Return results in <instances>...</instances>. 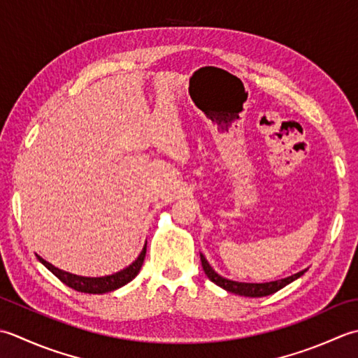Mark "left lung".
Here are the masks:
<instances>
[{"mask_svg":"<svg viewBox=\"0 0 358 358\" xmlns=\"http://www.w3.org/2000/svg\"><path fill=\"white\" fill-rule=\"evenodd\" d=\"M201 262H202L203 272H206V275L208 276V280L213 281L216 286H220L227 292H231V294L243 295V296H252V298L272 295V294H275V292L282 289L284 286H287V284H290L292 281L300 278V276L304 275V272H306V271H301L295 275L287 276V278L276 280V281H271V282H238V281H231V280L224 278V276H221L220 273H216L213 271V267L208 264V261L206 259V257H203L202 253H201Z\"/></svg>","mask_w":358,"mask_h":358,"instance_id":"8db88e82","label":"left lung"}]
</instances>
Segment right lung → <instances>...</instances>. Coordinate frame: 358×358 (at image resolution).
<instances>
[{"mask_svg": "<svg viewBox=\"0 0 358 358\" xmlns=\"http://www.w3.org/2000/svg\"><path fill=\"white\" fill-rule=\"evenodd\" d=\"M145 255H147V244L143 245L141 255H138L133 264H129L128 267H125L123 271L117 273L100 276V278H90V276H78L74 273L64 272L62 268L52 266L46 259L38 257V255H36V258H38L41 264L46 266L58 280L66 284V286H69L71 289H74L77 292H85V294H106V292H113L115 289L125 286V284H128L129 281H133L136 278L137 273L141 272L142 268Z\"/></svg>", "mask_w": 358, "mask_h": 358, "instance_id": "add662e5", "label": "right lung"}]
</instances>
